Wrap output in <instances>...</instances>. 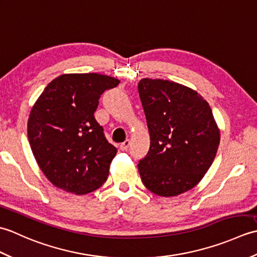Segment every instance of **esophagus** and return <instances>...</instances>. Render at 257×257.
<instances>
[{"mask_svg":"<svg viewBox=\"0 0 257 257\" xmlns=\"http://www.w3.org/2000/svg\"><path fill=\"white\" fill-rule=\"evenodd\" d=\"M129 145H130V141L129 140H125V141H123L121 145L119 146V148H120V150H121V151H125V150H128Z\"/></svg>","mask_w":257,"mask_h":257,"instance_id":"34e87169","label":"esophagus"}]
</instances>
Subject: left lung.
<instances>
[{
	"label": "left lung",
	"mask_w": 257,
	"mask_h": 257,
	"mask_svg": "<svg viewBox=\"0 0 257 257\" xmlns=\"http://www.w3.org/2000/svg\"><path fill=\"white\" fill-rule=\"evenodd\" d=\"M138 91L150 134L138 169L145 187L174 196L198 184L214 160L220 130L206 100L170 80L144 78Z\"/></svg>",
	"instance_id": "1"
}]
</instances>
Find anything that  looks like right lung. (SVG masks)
Wrapping results in <instances>:
<instances>
[{
	"label": "right lung",
	"instance_id": "add662e5",
	"mask_svg": "<svg viewBox=\"0 0 257 257\" xmlns=\"http://www.w3.org/2000/svg\"><path fill=\"white\" fill-rule=\"evenodd\" d=\"M119 83L96 73L65 74L38 97L27 136L38 166L55 187L86 194L107 180L117 149L108 143L94 112L102 92Z\"/></svg>",
	"mask_w": 257,
	"mask_h": 257
}]
</instances>
